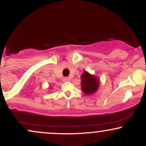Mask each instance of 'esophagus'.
<instances>
[{"label": "esophagus", "instance_id": "esophagus-1", "mask_svg": "<svg viewBox=\"0 0 146 146\" xmlns=\"http://www.w3.org/2000/svg\"><path fill=\"white\" fill-rule=\"evenodd\" d=\"M69 80H70V78H68V77H67V78H64L63 79V81L64 82H68V81H69Z\"/></svg>", "mask_w": 146, "mask_h": 146}]
</instances>
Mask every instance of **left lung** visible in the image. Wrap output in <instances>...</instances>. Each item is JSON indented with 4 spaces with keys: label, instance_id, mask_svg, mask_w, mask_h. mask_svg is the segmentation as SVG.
<instances>
[{
    "label": "left lung",
    "instance_id": "1",
    "mask_svg": "<svg viewBox=\"0 0 146 146\" xmlns=\"http://www.w3.org/2000/svg\"><path fill=\"white\" fill-rule=\"evenodd\" d=\"M100 81L98 77L91 75L87 71H84L81 76V88L86 95L94 94L98 90Z\"/></svg>",
    "mask_w": 146,
    "mask_h": 146
}]
</instances>
